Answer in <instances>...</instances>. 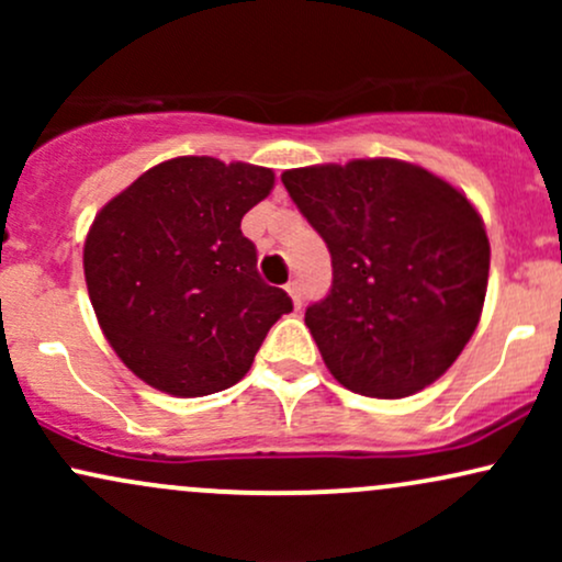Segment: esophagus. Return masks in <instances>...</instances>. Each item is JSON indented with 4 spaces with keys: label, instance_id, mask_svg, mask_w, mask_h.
Wrapping results in <instances>:
<instances>
[{
    "label": "esophagus",
    "instance_id": "34e87169",
    "mask_svg": "<svg viewBox=\"0 0 562 562\" xmlns=\"http://www.w3.org/2000/svg\"><path fill=\"white\" fill-rule=\"evenodd\" d=\"M285 290H288L290 299H293L295 306H301V285H299V282H295V280H293V282H288Z\"/></svg>",
    "mask_w": 562,
    "mask_h": 562
}]
</instances>
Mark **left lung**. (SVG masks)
<instances>
[{
  "label": "left lung",
  "instance_id": "left-lung-1",
  "mask_svg": "<svg viewBox=\"0 0 562 562\" xmlns=\"http://www.w3.org/2000/svg\"><path fill=\"white\" fill-rule=\"evenodd\" d=\"M282 184L330 250V293L306 327L333 378L378 398L441 378L486 299L492 250L470 200L393 158L290 169Z\"/></svg>",
  "mask_w": 562,
  "mask_h": 562
}]
</instances>
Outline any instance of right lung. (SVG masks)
I'll use <instances>...</instances> for the list:
<instances>
[{"label":"right lung","mask_w":562,"mask_h":562,"mask_svg":"<svg viewBox=\"0 0 562 562\" xmlns=\"http://www.w3.org/2000/svg\"><path fill=\"white\" fill-rule=\"evenodd\" d=\"M272 187V169L182 156L94 216L83 243L89 299L108 344L147 385L182 398L229 389L293 312L285 290L261 280L240 229Z\"/></svg>","instance_id":"right-lung-1"}]
</instances>
